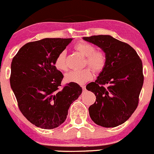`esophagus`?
Segmentation results:
<instances>
[{"mask_svg":"<svg viewBox=\"0 0 154 154\" xmlns=\"http://www.w3.org/2000/svg\"><path fill=\"white\" fill-rule=\"evenodd\" d=\"M82 89H83V90H85V85H82Z\"/></svg>","mask_w":154,"mask_h":154,"instance_id":"34e87169","label":"esophagus"}]
</instances>
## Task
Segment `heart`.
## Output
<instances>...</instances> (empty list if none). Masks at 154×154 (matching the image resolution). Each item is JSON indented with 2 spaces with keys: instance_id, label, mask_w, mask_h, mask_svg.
<instances>
[{
  "instance_id": "heart-1",
  "label": "heart",
  "mask_w": 154,
  "mask_h": 154,
  "mask_svg": "<svg viewBox=\"0 0 154 154\" xmlns=\"http://www.w3.org/2000/svg\"><path fill=\"white\" fill-rule=\"evenodd\" d=\"M74 49L83 56H85V66H90L96 72H100L104 69L107 63V57L104 52L95 51V47L87 42L77 43L74 46ZM54 65L57 69L60 71L67 70L65 51H61L58 54L55 58ZM92 77L93 73L91 69L89 67H86L80 71H71L68 72L65 75L64 79L68 83L83 85L90 80Z\"/></svg>"
}]
</instances>
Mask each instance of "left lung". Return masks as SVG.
I'll return each instance as SVG.
<instances>
[{"label": "left lung", "instance_id": "8db88e82", "mask_svg": "<svg viewBox=\"0 0 154 154\" xmlns=\"http://www.w3.org/2000/svg\"><path fill=\"white\" fill-rule=\"evenodd\" d=\"M83 39L100 47L107 57L104 69L95 82L86 86L96 99L89 107L91 119L104 128L125 122L138 104L144 82L142 62L136 50L110 35H93Z\"/></svg>", "mask_w": 154, "mask_h": 154}]
</instances>
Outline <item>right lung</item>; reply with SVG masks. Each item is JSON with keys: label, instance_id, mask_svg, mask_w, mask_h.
<instances>
[{"label": "right lung", "instance_id": "right-lung-1", "mask_svg": "<svg viewBox=\"0 0 154 154\" xmlns=\"http://www.w3.org/2000/svg\"><path fill=\"white\" fill-rule=\"evenodd\" d=\"M72 38H44L19 50L11 64L10 85L20 112L36 127L53 129L66 120L82 92L78 84L61 87L64 75L54 62Z\"/></svg>", "mask_w": 154, "mask_h": 154}]
</instances>
